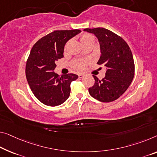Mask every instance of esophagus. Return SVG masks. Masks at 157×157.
Here are the masks:
<instances>
[{
    "label": "esophagus",
    "mask_w": 157,
    "mask_h": 157,
    "mask_svg": "<svg viewBox=\"0 0 157 157\" xmlns=\"http://www.w3.org/2000/svg\"><path fill=\"white\" fill-rule=\"evenodd\" d=\"M83 76H84L83 74H78V78H83Z\"/></svg>",
    "instance_id": "esophagus-1"
}]
</instances>
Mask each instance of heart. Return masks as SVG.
Wrapping results in <instances>:
<instances>
[{
    "instance_id": "obj_1",
    "label": "heart",
    "mask_w": 157,
    "mask_h": 157,
    "mask_svg": "<svg viewBox=\"0 0 157 157\" xmlns=\"http://www.w3.org/2000/svg\"><path fill=\"white\" fill-rule=\"evenodd\" d=\"M80 40L82 45H83V44H85V43L90 41V40H94V38L91 35L88 34V33H84V34L81 36ZM68 45H69V43H67L66 45H65V48H64L65 50H67V47H68ZM86 64V61H85V60L78 59V60H76V61H74L73 62V67L76 69H82L85 67Z\"/></svg>"
}]
</instances>
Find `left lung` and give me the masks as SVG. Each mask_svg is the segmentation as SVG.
Instances as JSON below:
<instances>
[{"label":"left lung","mask_w":157,"mask_h":157,"mask_svg":"<svg viewBox=\"0 0 157 157\" xmlns=\"http://www.w3.org/2000/svg\"><path fill=\"white\" fill-rule=\"evenodd\" d=\"M83 31L97 37L101 52L98 64L106 67V75L102 80L93 76L95 84L89 88V93L100 102H112L126 92L133 79L135 65L131 50L121 37L107 29Z\"/></svg>","instance_id":"left-lung-1"}]
</instances>
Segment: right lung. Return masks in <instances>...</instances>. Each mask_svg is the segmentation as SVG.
<instances>
[{
  "label": "right lung",
  "instance_id": "add662e5",
  "mask_svg": "<svg viewBox=\"0 0 157 157\" xmlns=\"http://www.w3.org/2000/svg\"><path fill=\"white\" fill-rule=\"evenodd\" d=\"M81 31H55L40 38L30 52L26 64V77L31 91L40 102L50 107L64 103L70 95V83L76 74L59 76L54 71L55 62L63 57L67 42Z\"/></svg>",
  "mask_w": 157,
  "mask_h": 157
}]
</instances>
